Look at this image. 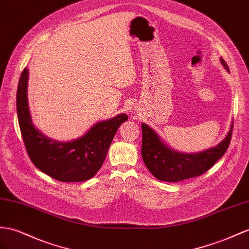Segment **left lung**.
Instances as JSON below:
<instances>
[{"mask_svg":"<svg viewBox=\"0 0 249 249\" xmlns=\"http://www.w3.org/2000/svg\"><path fill=\"white\" fill-rule=\"evenodd\" d=\"M221 63L229 70L224 60L221 59ZM232 126L226 138L215 147L190 155L169 148L148 125L142 124L143 161L151 175L161 181L179 182L201 176L224 156L231 143Z\"/></svg>","mask_w":249,"mask_h":249,"instance_id":"1","label":"left lung"}]
</instances>
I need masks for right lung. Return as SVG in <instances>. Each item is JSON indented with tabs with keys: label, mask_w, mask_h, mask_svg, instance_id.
<instances>
[{
	"label": "right lung",
	"mask_w": 249,
	"mask_h": 249,
	"mask_svg": "<svg viewBox=\"0 0 249 249\" xmlns=\"http://www.w3.org/2000/svg\"><path fill=\"white\" fill-rule=\"evenodd\" d=\"M28 69L24 68L17 91L18 125L27 154L44 174L61 182L91 179L103 164L119 127L127 120L125 113L94 124L84 136L70 142H58L44 136L31 121L27 101Z\"/></svg>",
	"instance_id": "right-lung-1"
}]
</instances>
